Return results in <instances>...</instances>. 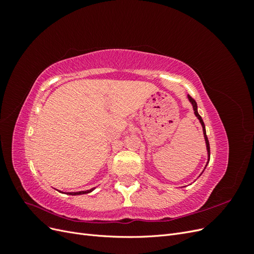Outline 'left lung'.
<instances>
[{"label":"left lung","mask_w":254,"mask_h":254,"mask_svg":"<svg viewBox=\"0 0 254 254\" xmlns=\"http://www.w3.org/2000/svg\"><path fill=\"white\" fill-rule=\"evenodd\" d=\"M189 99H190V102L191 103V105H193V108H194V113H195V115H196V117L198 118V120L200 121L201 125H202V129H203V134H204L205 144H206V149H207V155H209V160H207V163H209V161H210V144H209V140H207V136H206V133H205V127H204V123H203V121H202L201 117H200V115H199V113H198V111H197V103L195 102V99H194V98H191V96H190V95H189Z\"/></svg>","instance_id":"obj_1"}]
</instances>
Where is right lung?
Wrapping results in <instances>:
<instances>
[{
  "mask_svg": "<svg viewBox=\"0 0 254 254\" xmlns=\"http://www.w3.org/2000/svg\"><path fill=\"white\" fill-rule=\"evenodd\" d=\"M93 190L94 189H91V190H81V191H73V193H67V194H70V195H82V194H88Z\"/></svg>",
  "mask_w": 254,
  "mask_h": 254,
  "instance_id": "right-lung-1",
  "label": "right lung"
}]
</instances>
